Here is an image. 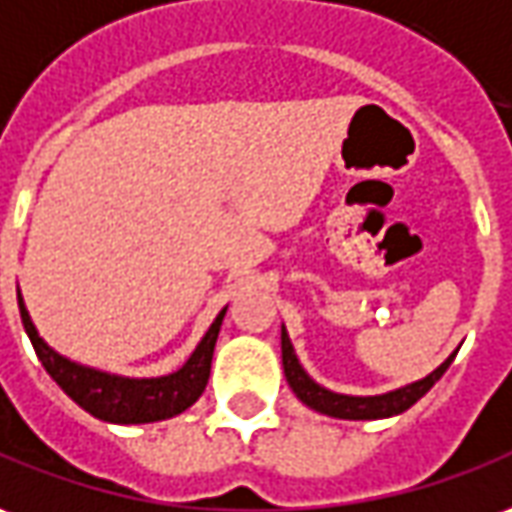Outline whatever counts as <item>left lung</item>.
<instances>
[{
    "instance_id": "obj_1",
    "label": "left lung",
    "mask_w": 512,
    "mask_h": 512,
    "mask_svg": "<svg viewBox=\"0 0 512 512\" xmlns=\"http://www.w3.org/2000/svg\"><path fill=\"white\" fill-rule=\"evenodd\" d=\"M451 359H454V354L438 370H432L426 379L407 384V387L393 390V393H384V396H340V393H331V390L309 379V373L301 368V362L292 351L287 331L281 329V362H284V376L290 382L292 393L301 398L306 407L323 412V415H331V418H345V421H373V418H390V415L410 410L412 404L421 396H426L432 390V384L446 373Z\"/></svg>"
}]
</instances>
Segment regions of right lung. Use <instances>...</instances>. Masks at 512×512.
<instances>
[{"label": "right lung", "mask_w": 512, "mask_h": 512, "mask_svg": "<svg viewBox=\"0 0 512 512\" xmlns=\"http://www.w3.org/2000/svg\"><path fill=\"white\" fill-rule=\"evenodd\" d=\"M19 312L24 331L30 334V343L49 376L61 384V390L74 404H80L94 418L111 421V424H150V421H164V418L189 410L209 384L214 343H217L222 317H225V309H222L217 320L211 323V329L206 331V337L195 348V354L178 373H169L161 379H122V376H111L102 370L74 365L61 354H55L38 337L21 295Z\"/></svg>", "instance_id": "1"}]
</instances>
